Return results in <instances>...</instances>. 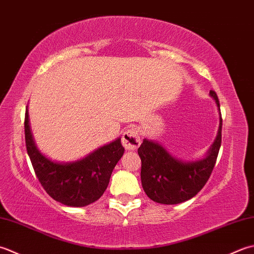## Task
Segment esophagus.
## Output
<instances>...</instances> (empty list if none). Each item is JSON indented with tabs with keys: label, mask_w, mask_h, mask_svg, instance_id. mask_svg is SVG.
I'll use <instances>...</instances> for the list:
<instances>
[{
	"label": "esophagus",
	"mask_w": 254,
	"mask_h": 254,
	"mask_svg": "<svg viewBox=\"0 0 254 254\" xmlns=\"http://www.w3.org/2000/svg\"><path fill=\"white\" fill-rule=\"evenodd\" d=\"M122 142H123V146L125 147V149L132 150V151L140 146L141 140H140V137H139V132L137 130V128L129 127L128 129H126L123 133Z\"/></svg>",
	"instance_id": "34e87169"
}]
</instances>
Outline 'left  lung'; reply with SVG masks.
Segmentation results:
<instances>
[{"instance_id": "obj_1", "label": "left lung", "mask_w": 254, "mask_h": 254, "mask_svg": "<svg viewBox=\"0 0 254 254\" xmlns=\"http://www.w3.org/2000/svg\"><path fill=\"white\" fill-rule=\"evenodd\" d=\"M209 94L218 107L220 122L215 141L205 158L183 161L169 153L162 144L146 138L138 148L142 188L148 197L156 203L175 205L190 199L204 188L213 172L221 144L222 120L217 94L214 91Z\"/></svg>"}]
</instances>
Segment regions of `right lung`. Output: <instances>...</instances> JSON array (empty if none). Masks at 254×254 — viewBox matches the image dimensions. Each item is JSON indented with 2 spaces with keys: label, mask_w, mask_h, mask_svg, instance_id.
<instances>
[{
  "label": "right lung",
  "mask_w": 254,
  "mask_h": 254,
  "mask_svg": "<svg viewBox=\"0 0 254 254\" xmlns=\"http://www.w3.org/2000/svg\"><path fill=\"white\" fill-rule=\"evenodd\" d=\"M24 125L27 153L40 184L49 196L66 206L84 207L104 194L113 170L125 151L121 138L76 161L57 162L41 153L36 146L27 108Z\"/></svg>",
  "instance_id": "right-lung-1"
}]
</instances>
